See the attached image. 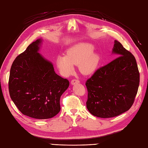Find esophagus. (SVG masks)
I'll return each instance as SVG.
<instances>
[{"mask_svg": "<svg viewBox=\"0 0 148 148\" xmlns=\"http://www.w3.org/2000/svg\"><path fill=\"white\" fill-rule=\"evenodd\" d=\"M79 82H80V81L78 80V79H73V80L71 81V84L72 85H75V84H78Z\"/></svg>", "mask_w": 148, "mask_h": 148, "instance_id": "obj_1", "label": "esophagus"}]
</instances>
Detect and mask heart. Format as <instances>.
<instances>
[{
	"mask_svg": "<svg viewBox=\"0 0 148 148\" xmlns=\"http://www.w3.org/2000/svg\"><path fill=\"white\" fill-rule=\"evenodd\" d=\"M93 44L81 42L68 49L65 56H59L57 66L63 75H68L73 70V64H78L80 71L89 74L96 70L100 61L99 55L94 52Z\"/></svg>",
	"mask_w": 148,
	"mask_h": 148,
	"instance_id": "obj_1",
	"label": "heart"
}]
</instances>
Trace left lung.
<instances>
[{"instance_id":"obj_1","label":"left lung","mask_w":148,"mask_h":148,"mask_svg":"<svg viewBox=\"0 0 148 148\" xmlns=\"http://www.w3.org/2000/svg\"><path fill=\"white\" fill-rule=\"evenodd\" d=\"M117 58L99 68L86 81L87 108L92 115L107 119L129 110L135 100L140 75L135 57L114 41Z\"/></svg>"}]
</instances>
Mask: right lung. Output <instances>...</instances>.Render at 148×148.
<instances>
[{"mask_svg": "<svg viewBox=\"0 0 148 148\" xmlns=\"http://www.w3.org/2000/svg\"><path fill=\"white\" fill-rule=\"evenodd\" d=\"M41 42H33L13 61L9 92L21 113L42 120L60 112V97L70 82L56 73L52 64L38 53Z\"/></svg>", "mask_w": 148, "mask_h": 148, "instance_id": "right-lung-1", "label": "right lung"}]
</instances>
